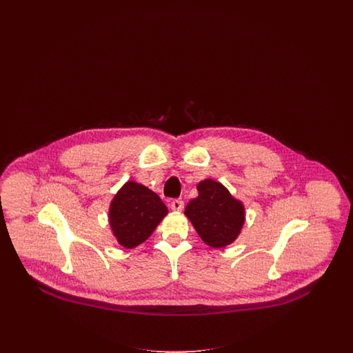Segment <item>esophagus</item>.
Listing matches in <instances>:
<instances>
[{"label":"esophagus","instance_id":"34e87169","mask_svg":"<svg viewBox=\"0 0 353 353\" xmlns=\"http://www.w3.org/2000/svg\"><path fill=\"white\" fill-rule=\"evenodd\" d=\"M170 208H172V210H177L179 212V210H181L184 208V201L181 199H176V200L170 202Z\"/></svg>","mask_w":353,"mask_h":353}]
</instances>
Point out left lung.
Wrapping results in <instances>:
<instances>
[{
  "mask_svg": "<svg viewBox=\"0 0 353 353\" xmlns=\"http://www.w3.org/2000/svg\"><path fill=\"white\" fill-rule=\"evenodd\" d=\"M199 197L185 208L202 241L212 248L230 245L245 222L243 205L234 200L223 185L213 180H203L197 185Z\"/></svg>",
  "mask_w": 353,
  "mask_h": 353,
  "instance_id": "1",
  "label": "left lung"
}]
</instances>
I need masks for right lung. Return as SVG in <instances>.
<instances>
[{
  "mask_svg": "<svg viewBox=\"0 0 353 353\" xmlns=\"http://www.w3.org/2000/svg\"><path fill=\"white\" fill-rule=\"evenodd\" d=\"M168 213L165 203L144 185L128 181L110 208V223L118 242L125 249L143 243Z\"/></svg>",
  "mask_w": 353,
  "mask_h": 353,
  "instance_id": "obj_1",
  "label": "right lung"
}]
</instances>
